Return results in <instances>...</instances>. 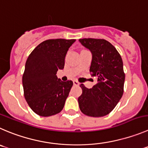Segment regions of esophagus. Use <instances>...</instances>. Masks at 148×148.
I'll return each mask as SVG.
<instances>
[{"label":"esophagus","instance_id":"obj_1","mask_svg":"<svg viewBox=\"0 0 148 148\" xmlns=\"http://www.w3.org/2000/svg\"><path fill=\"white\" fill-rule=\"evenodd\" d=\"M79 84V82H78L77 81H73V85L74 86H78Z\"/></svg>","mask_w":148,"mask_h":148}]
</instances>
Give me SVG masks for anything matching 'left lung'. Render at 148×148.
<instances>
[{
    "label": "left lung",
    "instance_id": "left-lung-1",
    "mask_svg": "<svg viewBox=\"0 0 148 148\" xmlns=\"http://www.w3.org/2000/svg\"><path fill=\"white\" fill-rule=\"evenodd\" d=\"M82 46L91 51L90 73L97 82L92 88L84 84L78 101L81 112L91 117H102L114 109L123 94L125 74L121 55L110 42L104 39H79Z\"/></svg>",
    "mask_w": 148,
    "mask_h": 148
}]
</instances>
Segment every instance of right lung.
Segmentation results:
<instances>
[{
	"mask_svg": "<svg viewBox=\"0 0 148 148\" xmlns=\"http://www.w3.org/2000/svg\"><path fill=\"white\" fill-rule=\"evenodd\" d=\"M75 39H50L38 45L25 63L22 76L24 95L29 108L43 117L61 112L73 85L72 81L57 78L64 59Z\"/></svg>",
	"mask_w": 148,
	"mask_h": 148,
	"instance_id": "obj_1",
	"label": "right lung"
}]
</instances>
